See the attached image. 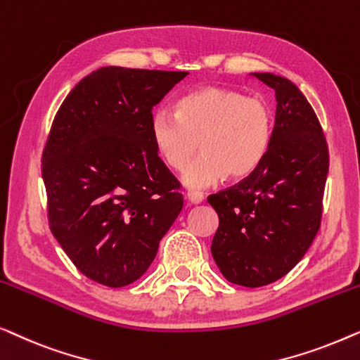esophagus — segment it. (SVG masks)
Here are the masks:
<instances>
[{"label":"esophagus","mask_w":360,"mask_h":360,"mask_svg":"<svg viewBox=\"0 0 360 360\" xmlns=\"http://www.w3.org/2000/svg\"><path fill=\"white\" fill-rule=\"evenodd\" d=\"M186 197L191 204H200V202L204 200V194H202V192H197V191H187Z\"/></svg>","instance_id":"esophagus-1"}]
</instances>
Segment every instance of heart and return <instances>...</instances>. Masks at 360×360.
I'll use <instances>...</instances> for the list:
<instances>
[{
    "mask_svg": "<svg viewBox=\"0 0 360 360\" xmlns=\"http://www.w3.org/2000/svg\"><path fill=\"white\" fill-rule=\"evenodd\" d=\"M276 114L262 98L236 89L204 86L182 96L176 114L156 109L150 135L161 161L174 171L186 168L197 148L202 155L182 174L191 189L241 179L257 169L274 139Z\"/></svg>",
    "mask_w": 360,
    "mask_h": 360,
    "instance_id": "obj_1",
    "label": "heart"
}]
</instances>
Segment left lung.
I'll use <instances>...</instances> for the list:
<instances>
[{
    "label": "left lung",
    "instance_id": "1",
    "mask_svg": "<svg viewBox=\"0 0 360 360\" xmlns=\"http://www.w3.org/2000/svg\"><path fill=\"white\" fill-rule=\"evenodd\" d=\"M276 91V127L264 161L246 179L207 197L219 215L212 256L224 277L262 287L295 267L315 240L330 168L315 110L290 79L255 73Z\"/></svg>",
    "mask_w": 360,
    "mask_h": 360
}]
</instances>
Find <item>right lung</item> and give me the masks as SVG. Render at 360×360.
I'll return each mask as SVG.
<instances>
[{
    "label": "right lung",
    "instance_id": "add662e5",
    "mask_svg": "<svg viewBox=\"0 0 360 360\" xmlns=\"http://www.w3.org/2000/svg\"><path fill=\"white\" fill-rule=\"evenodd\" d=\"M187 75L99 68L55 115L42 156L49 224L91 281L124 287L140 279L182 210L179 182L156 153L150 120Z\"/></svg>",
    "mask_w": 360,
    "mask_h": 360
}]
</instances>
